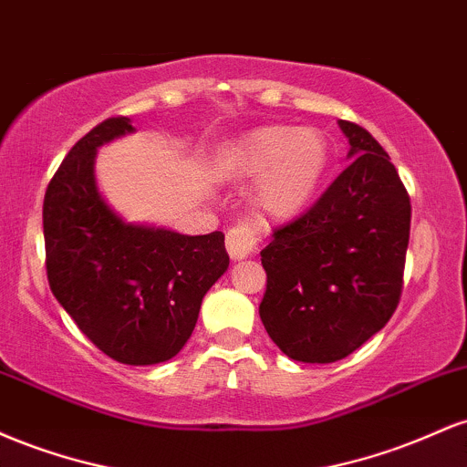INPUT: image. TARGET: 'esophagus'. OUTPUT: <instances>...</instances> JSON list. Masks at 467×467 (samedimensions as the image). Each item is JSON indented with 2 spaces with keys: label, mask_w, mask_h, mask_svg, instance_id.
I'll return each mask as SVG.
<instances>
[{
  "label": "esophagus",
  "mask_w": 467,
  "mask_h": 467,
  "mask_svg": "<svg viewBox=\"0 0 467 467\" xmlns=\"http://www.w3.org/2000/svg\"><path fill=\"white\" fill-rule=\"evenodd\" d=\"M226 248L234 261L250 256L256 250V230L248 226V223L233 226L226 233Z\"/></svg>",
  "instance_id": "1"
}]
</instances>
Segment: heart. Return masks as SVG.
Listing matches in <instances>:
<instances>
[{"label": "heart", "mask_w": 467, "mask_h": 467, "mask_svg": "<svg viewBox=\"0 0 467 467\" xmlns=\"http://www.w3.org/2000/svg\"><path fill=\"white\" fill-rule=\"evenodd\" d=\"M226 166L241 178L259 175L254 202L272 217L303 211L331 169V147L325 133L296 127H261L226 151Z\"/></svg>", "instance_id": "heart-1"}]
</instances>
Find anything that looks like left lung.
<instances>
[{
	"label": "left lung",
	"instance_id": "left-lung-1",
	"mask_svg": "<svg viewBox=\"0 0 467 467\" xmlns=\"http://www.w3.org/2000/svg\"><path fill=\"white\" fill-rule=\"evenodd\" d=\"M351 164L309 211L275 228L261 250L259 316L287 358L342 360L398 309L410 234V197L379 142L340 120Z\"/></svg>",
	"mask_w": 467,
	"mask_h": 467
}]
</instances>
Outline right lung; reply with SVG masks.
<instances>
[{"mask_svg":"<svg viewBox=\"0 0 467 467\" xmlns=\"http://www.w3.org/2000/svg\"><path fill=\"white\" fill-rule=\"evenodd\" d=\"M107 118L69 149L44 200L46 270L74 323L116 362L147 367L186 345L202 298L228 270L223 233L180 234L130 223L96 186V149L131 133Z\"/></svg>","mask_w":467,"mask_h":467,"instance_id":"obj_1","label":"right lung"}]
</instances>
